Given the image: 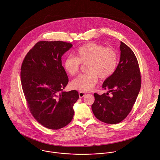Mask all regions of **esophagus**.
I'll return each mask as SVG.
<instances>
[{"label": "esophagus", "mask_w": 160, "mask_h": 160, "mask_svg": "<svg viewBox=\"0 0 160 160\" xmlns=\"http://www.w3.org/2000/svg\"><path fill=\"white\" fill-rule=\"evenodd\" d=\"M85 95H86V93H85V92H79V97H80V98L83 97Z\"/></svg>", "instance_id": "34e87169"}]
</instances>
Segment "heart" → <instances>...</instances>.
Listing matches in <instances>:
<instances>
[{
  "label": "heart",
  "instance_id": "1",
  "mask_svg": "<svg viewBox=\"0 0 160 160\" xmlns=\"http://www.w3.org/2000/svg\"><path fill=\"white\" fill-rule=\"evenodd\" d=\"M76 57L68 56L63 62L65 71L70 75H76L81 63H86L88 73L81 74L73 80L71 87L80 92L91 90L98 82V77L105 80L115 72L118 64V56L115 49L93 42L81 46L75 52Z\"/></svg>",
  "mask_w": 160,
  "mask_h": 160
}]
</instances>
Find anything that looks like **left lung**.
<instances>
[{
    "label": "left lung",
    "instance_id": "left-lung-1",
    "mask_svg": "<svg viewBox=\"0 0 160 160\" xmlns=\"http://www.w3.org/2000/svg\"><path fill=\"white\" fill-rule=\"evenodd\" d=\"M121 58L114 74L106 79L102 88L109 93H95L92 110L97 119L115 124L123 121L131 111L139 94L141 78L138 60L132 49L121 41Z\"/></svg>",
    "mask_w": 160,
    "mask_h": 160
}]
</instances>
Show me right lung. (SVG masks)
Listing matches in <instances>:
<instances>
[{
	"label": "right lung",
	"instance_id": "add662e5",
	"mask_svg": "<svg viewBox=\"0 0 160 160\" xmlns=\"http://www.w3.org/2000/svg\"><path fill=\"white\" fill-rule=\"evenodd\" d=\"M72 44L60 41L38 42L26 55L21 81L28 108L44 127L59 129L74 115L73 106L79 98L77 90L64 92L68 83L62 57Z\"/></svg>",
	"mask_w": 160,
	"mask_h": 160
}]
</instances>
